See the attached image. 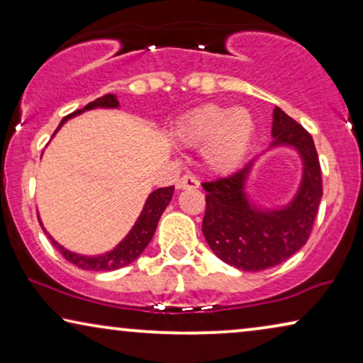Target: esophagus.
Instances as JSON below:
<instances>
[{
    "label": "esophagus",
    "instance_id": "34e87169",
    "mask_svg": "<svg viewBox=\"0 0 363 363\" xmlns=\"http://www.w3.org/2000/svg\"><path fill=\"white\" fill-rule=\"evenodd\" d=\"M200 186V182L195 175H183L180 180L177 182L178 190H185V188H198Z\"/></svg>",
    "mask_w": 363,
    "mask_h": 363
}]
</instances>
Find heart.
<instances>
[{"mask_svg":"<svg viewBox=\"0 0 363 363\" xmlns=\"http://www.w3.org/2000/svg\"><path fill=\"white\" fill-rule=\"evenodd\" d=\"M177 137L186 145H203L205 163L215 172L235 168L250 147L255 117L245 107L205 106L177 123Z\"/></svg>","mask_w":363,"mask_h":363,"instance_id":"obj_1","label":"heart"}]
</instances>
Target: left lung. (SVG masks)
Masks as SVG:
<instances>
[{
  "label": "left lung",
  "mask_w": 363,
  "mask_h": 363,
  "mask_svg": "<svg viewBox=\"0 0 363 363\" xmlns=\"http://www.w3.org/2000/svg\"><path fill=\"white\" fill-rule=\"evenodd\" d=\"M272 137V147H294L304 160L301 188L289 206L262 211L250 205L245 180L251 163L201 183L208 191L201 225L205 240L221 261L242 271L269 269L296 255L309 240L322 198L320 163L311 133L276 107Z\"/></svg>",
  "instance_id": "obj_1"
}]
</instances>
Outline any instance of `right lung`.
Returning a JSON list of instances; mask_svg holds the SVG:
<instances>
[{"label":"right lung","mask_w":363,"mask_h":363,"mask_svg":"<svg viewBox=\"0 0 363 363\" xmlns=\"http://www.w3.org/2000/svg\"><path fill=\"white\" fill-rule=\"evenodd\" d=\"M117 106H118L117 97L113 96V94H107V96L97 99V101L89 102L86 107L81 108V111H76V112L69 113V116L64 117L61 123H59V127L56 128V132L62 127V123L66 122L67 118L77 116V113H81L84 111H89V108H96V107H117ZM173 190H175V186L158 188V190L152 191L150 196L147 198L145 206H143L140 216H138V220L135 225H133L130 233L123 238L122 242H118L117 247H113L112 251L106 252V255H101V256L76 255V252H71L64 246L59 245L57 241H54L52 238L48 235V231L44 230V228L43 230L49 236V240H51L54 247H56V250L61 252V255L66 257L69 262H72V264L81 267V269H86V271L118 269V267H123V266L130 264V262L135 261L137 257L142 255L143 250H145L148 242H150V240L153 238V233H155V230H157L158 220H160L163 210H165V208L168 206V203H170V200H172ZM38 220H39V216H38ZM39 225L43 226V223L39 221Z\"/></svg>","instance_id":"obj_1"}]
</instances>
